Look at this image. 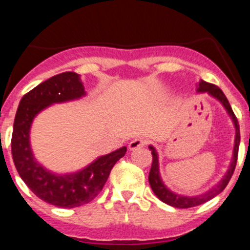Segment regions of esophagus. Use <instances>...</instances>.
<instances>
[{"mask_svg":"<svg viewBox=\"0 0 250 250\" xmlns=\"http://www.w3.org/2000/svg\"><path fill=\"white\" fill-rule=\"evenodd\" d=\"M146 145V140L143 138H136L134 139V140L130 141V144H129V149L130 150H136L139 149V147H143Z\"/></svg>","mask_w":250,"mask_h":250,"instance_id":"esophagus-1","label":"esophagus"}]
</instances>
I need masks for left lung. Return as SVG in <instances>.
Masks as SVG:
<instances>
[{"label": "left lung", "mask_w": 250, "mask_h": 250, "mask_svg": "<svg viewBox=\"0 0 250 250\" xmlns=\"http://www.w3.org/2000/svg\"><path fill=\"white\" fill-rule=\"evenodd\" d=\"M198 92H208V94L215 98L216 100H219L222 103V105L224 106L225 110L228 111L229 116L231 118L234 123V126H235V141H234V150H233V159H231V163L229 165V169L227 171V174L224 175V178L220 180L215 187H213L211 189H209L208 191H205L204 194H200V195L195 196H185V195H179V194L173 193L171 190H169L167 188V185L163 183L161 180L160 173H159V160H158V152L152 146H149V149L151 150L152 155V164L151 169H150L149 173V183L150 187H151L152 191L158 196L161 202H164L165 204L171 205L174 208H180V209H187V208H193L196 205L204 204V203L209 202L210 199H213L214 196H216L218 194L222 193L225 189V187L228 185L229 180H230L231 175L234 173V169H235V165H237V159H238V150H239V143H240V132H239V124H238L237 116L234 115L233 110L230 107V104H229L228 99L225 98L224 92L218 87V86L213 85V83H205V81H200L199 86H198Z\"/></svg>", "instance_id": "left-lung-1"}]
</instances>
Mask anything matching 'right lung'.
<instances>
[{"label": "right lung", "mask_w": 250, "mask_h": 250, "mask_svg": "<svg viewBox=\"0 0 250 250\" xmlns=\"http://www.w3.org/2000/svg\"><path fill=\"white\" fill-rule=\"evenodd\" d=\"M85 94L80 75L62 72L23 95L15 116L11 151L17 173L35 195L55 207L76 208L91 202L103 190L116 161L126 154V146H123L77 173L63 175L51 173L34 158L30 127L35 116L52 104L76 100Z\"/></svg>", "instance_id": "add662e5"}]
</instances>
